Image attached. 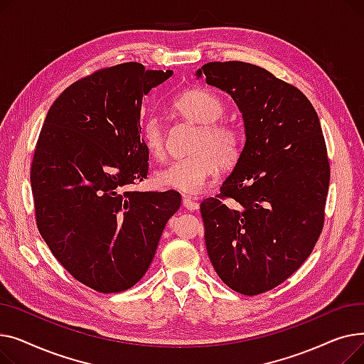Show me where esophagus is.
Instances as JSON below:
<instances>
[{"label":"esophagus","instance_id":"esophagus-1","mask_svg":"<svg viewBox=\"0 0 364 364\" xmlns=\"http://www.w3.org/2000/svg\"><path fill=\"white\" fill-rule=\"evenodd\" d=\"M183 205L188 209V211H196V209H199L198 200L192 196H184L183 198Z\"/></svg>","mask_w":364,"mask_h":364}]
</instances>
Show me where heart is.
Segmentation results:
<instances>
[{"mask_svg":"<svg viewBox=\"0 0 364 364\" xmlns=\"http://www.w3.org/2000/svg\"><path fill=\"white\" fill-rule=\"evenodd\" d=\"M172 112L183 119L200 125L192 146L193 155L171 162L156 172L159 187L177 190L186 195L199 193L220 169L232 166L240 153L236 131L218 122L224 113V103L206 90H187L172 100ZM140 136L144 147L153 158L165 155V131L156 117H149L141 124Z\"/></svg>","mask_w":364,"mask_h":364,"instance_id":"obj_1","label":"heart"}]
</instances>
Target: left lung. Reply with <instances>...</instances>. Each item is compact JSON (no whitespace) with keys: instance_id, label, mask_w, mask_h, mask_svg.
Instances as JSON below:
<instances>
[{"instance_id":"obj_1","label":"left lung","mask_w":364,"mask_h":364,"mask_svg":"<svg viewBox=\"0 0 364 364\" xmlns=\"http://www.w3.org/2000/svg\"><path fill=\"white\" fill-rule=\"evenodd\" d=\"M198 78L237 105L240 156L200 203L208 257L233 291L276 288L309 258L321 233L331 168L317 112L294 85L245 62H211Z\"/></svg>"}]
</instances>
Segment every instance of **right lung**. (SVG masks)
<instances>
[{
    "mask_svg": "<svg viewBox=\"0 0 364 364\" xmlns=\"http://www.w3.org/2000/svg\"><path fill=\"white\" fill-rule=\"evenodd\" d=\"M172 75L129 62L68 87L50 107L31 166L36 225L50 251L88 288L117 294L147 272L166 221L168 192H125L146 178L143 95Z\"/></svg>",
    "mask_w": 364,
    "mask_h": 364,
    "instance_id": "add662e5",
    "label": "right lung"
}]
</instances>
